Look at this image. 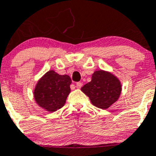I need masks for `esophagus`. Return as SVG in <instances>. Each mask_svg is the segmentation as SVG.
Instances as JSON below:
<instances>
[{"label": "esophagus", "mask_w": 156, "mask_h": 156, "mask_svg": "<svg viewBox=\"0 0 156 156\" xmlns=\"http://www.w3.org/2000/svg\"><path fill=\"white\" fill-rule=\"evenodd\" d=\"M83 86V84H82V82H77L76 83V87L78 88V89H80V88L82 87V86Z\"/></svg>", "instance_id": "34e87169"}]
</instances>
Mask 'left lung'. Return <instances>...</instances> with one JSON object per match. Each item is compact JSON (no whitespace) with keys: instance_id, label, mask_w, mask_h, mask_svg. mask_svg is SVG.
Returning <instances> with one entry per match:
<instances>
[{"instance_id":"left-lung-1","label":"left lung","mask_w":156,"mask_h":156,"mask_svg":"<svg viewBox=\"0 0 156 156\" xmlns=\"http://www.w3.org/2000/svg\"><path fill=\"white\" fill-rule=\"evenodd\" d=\"M82 91L89 97L97 108L107 109L117 101L122 87L120 82L111 73L97 70L92 75L91 82L82 87Z\"/></svg>"}]
</instances>
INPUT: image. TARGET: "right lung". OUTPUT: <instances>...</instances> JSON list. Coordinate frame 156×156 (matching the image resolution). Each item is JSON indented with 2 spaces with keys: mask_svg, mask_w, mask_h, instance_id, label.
I'll use <instances>...</instances> for the list:
<instances>
[{
  "mask_svg": "<svg viewBox=\"0 0 156 156\" xmlns=\"http://www.w3.org/2000/svg\"><path fill=\"white\" fill-rule=\"evenodd\" d=\"M70 83L68 75H60L50 70L37 82L34 93L35 101L48 112H55L64 105L70 91Z\"/></svg>",
  "mask_w": 156,
  "mask_h": 156,
  "instance_id": "obj_1",
  "label": "right lung"
}]
</instances>
